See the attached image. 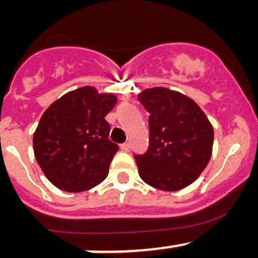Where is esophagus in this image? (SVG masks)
Returning a JSON list of instances; mask_svg holds the SVG:
<instances>
[{
  "label": "esophagus",
  "mask_w": 258,
  "mask_h": 258,
  "mask_svg": "<svg viewBox=\"0 0 258 258\" xmlns=\"http://www.w3.org/2000/svg\"><path fill=\"white\" fill-rule=\"evenodd\" d=\"M121 150L123 151V152H128V151H130V144H122L121 145Z\"/></svg>",
  "instance_id": "1"
}]
</instances>
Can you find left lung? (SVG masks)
Returning <instances> with one entry per match:
<instances>
[{
  "label": "left lung",
  "mask_w": 258,
  "mask_h": 258,
  "mask_svg": "<svg viewBox=\"0 0 258 258\" xmlns=\"http://www.w3.org/2000/svg\"><path fill=\"white\" fill-rule=\"evenodd\" d=\"M150 117V146L135 156L139 175L153 188L179 191L206 168L213 147V127L192 98L166 87L137 95Z\"/></svg>",
  "instance_id": "8db88e82"
}]
</instances>
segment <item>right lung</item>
Here are the masks:
<instances>
[{"label":"right lung","mask_w":258,"mask_h":258,"mask_svg":"<svg viewBox=\"0 0 258 258\" xmlns=\"http://www.w3.org/2000/svg\"><path fill=\"white\" fill-rule=\"evenodd\" d=\"M116 102L113 93L83 86L64 93L43 112L33 134V152L53 186L83 192L107 177L118 146L108 140L105 117Z\"/></svg>","instance_id":"obj_1"}]
</instances>
